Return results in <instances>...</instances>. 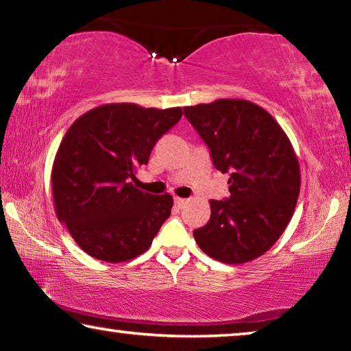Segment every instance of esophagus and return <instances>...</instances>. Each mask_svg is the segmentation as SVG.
Masks as SVG:
<instances>
[{
  "label": "esophagus",
  "mask_w": 351,
  "mask_h": 351,
  "mask_svg": "<svg viewBox=\"0 0 351 351\" xmlns=\"http://www.w3.org/2000/svg\"><path fill=\"white\" fill-rule=\"evenodd\" d=\"M188 202V199H183V197H174V204H176V206L177 207H179V208H182L183 206H185V204Z\"/></svg>",
  "instance_id": "34e87169"
}]
</instances>
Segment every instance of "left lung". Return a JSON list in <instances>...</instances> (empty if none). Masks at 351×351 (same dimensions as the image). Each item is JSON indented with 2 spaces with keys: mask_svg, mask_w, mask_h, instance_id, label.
Returning a JSON list of instances; mask_svg holds the SVG:
<instances>
[{
  "mask_svg": "<svg viewBox=\"0 0 351 351\" xmlns=\"http://www.w3.org/2000/svg\"><path fill=\"white\" fill-rule=\"evenodd\" d=\"M208 145L215 168L229 172L228 201H210L208 223L193 232L215 261L240 265L276 243L293 217L301 174L293 145L262 106L241 99L183 108Z\"/></svg>",
  "mask_w": 351,
  "mask_h": 351,
  "instance_id": "obj_1",
  "label": "left lung"
}]
</instances>
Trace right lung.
Wrapping results in <instances>:
<instances>
[{"label":"right lung","instance_id":"right-lung-1","mask_svg":"<svg viewBox=\"0 0 351 351\" xmlns=\"http://www.w3.org/2000/svg\"><path fill=\"white\" fill-rule=\"evenodd\" d=\"M182 108L106 104L89 110L64 134L51 169L55 212L77 245L101 262L143 254L169 218L172 196L134 186L155 143Z\"/></svg>","mask_w":351,"mask_h":351}]
</instances>
